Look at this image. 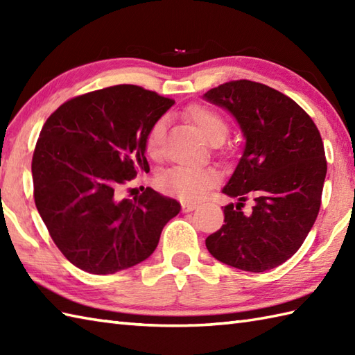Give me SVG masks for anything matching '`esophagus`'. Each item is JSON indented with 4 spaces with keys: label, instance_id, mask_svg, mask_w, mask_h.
I'll return each instance as SVG.
<instances>
[{
    "label": "esophagus",
    "instance_id": "1",
    "mask_svg": "<svg viewBox=\"0 0 355 355\" xmlns=\"http://www.w3.org/2000/svg\"><path fill=\"white\" fill-rule=\"evenodd\" d=\"M198 206L195 205V202H182V209H183V212H192V210H195L197 209Z\"/></svg>",
    "mask_w": 355,
    "mask_h": 355
}]
</instances>
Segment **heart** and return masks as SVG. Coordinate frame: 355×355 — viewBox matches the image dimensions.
Listing matches in <instances>:
<instances>
[{"label": "heart", "instance_id": "heart-1", "mask_svg": "<svg viewBox=\"0 0 355 355\" xmlns=\"http://www.w3.org/2000/svg\"><path fill=\"white\" fill-rule=\"evenodd\" d=\"M187 117L200 128L210 143H221L229 132L225 119L206 105H192L187 108ZM164 134V122L157 120L150 126L145 139V149L148 155L157 157L160 153V143ZM218 182V172L210 168H197V166H173L166 171L158 180L166 193L178 197L184 201H197L205 197L210 187Z\"/></svg>", "mask_w": 355, "mask_h": 355}]
</instances>
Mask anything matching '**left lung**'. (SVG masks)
<instances>
[{
    "label": "left lung",
    "mask_w": 355,
    "mask_h": 355,
    "mask_svg": "<svg viewBox=\"0 0 355 355\" xmlns=\"http://www.w3.org/2000/svg\"><path fill=\"white\" fill-rule=\"evenodd\" d=\"M205 97L229 110L247 139L223 189L239 202L224 207V224L206 238L207 250L252 273L275 268L299 250L318 218L327 175L320 132L296 102L259 82L230 80ZM247 199L254 206L243 213Z\"/></svg>",
    "instance_id": "1"
}]
</instances>
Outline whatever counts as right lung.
I'll return each instance as SVG.
<instances>
[{
	"mask_svg": "<svg viewBox=\"0 0 355 355\" xmlns=\"http://www.w3.org/2000/svg\"><path fill=\"white\" fill-rule=\"evenodd\" d=\"M173 101L114 85L64 102L45 120L32 158L33 198L53 243L73 266L112 275L149 258L182 206L123 186L149 171L145 139Z\"/></svg>",
	"mask_w": 355,
	"mask_h": 355,
	"instance_id": "right-lung-1",
	"label": "right lung"
}]
</instances>
